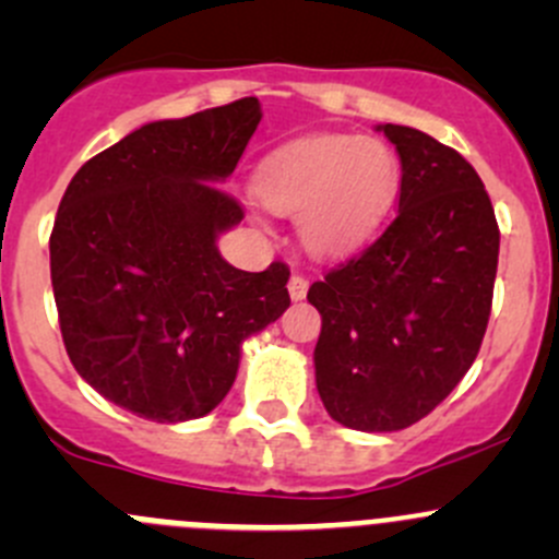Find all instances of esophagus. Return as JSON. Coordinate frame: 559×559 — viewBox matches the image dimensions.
<instances>
[{"label":"esophagus","mask_w":559,"mask_h":559,"mask_svg":"<svg viewBox=\"0 0 559 559\" xmlns=\"http://www.w3.org/2000/svg\"><path fill=\"white\" fill-rule=\"evenodd\" d=\"M308 295V278L306 275H292L289 278V297L292 300H302Z\"/></svg>","instance_id":"1"}]
</instances>
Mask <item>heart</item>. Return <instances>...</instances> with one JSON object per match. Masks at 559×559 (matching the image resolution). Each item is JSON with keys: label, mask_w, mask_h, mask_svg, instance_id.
<instances>
[{"label": "heart", "mask_w": 559, "mask_h": 559, "mask_svg": "<svg viewBox=\"0 0 559 559\" xmlns=\"http://www.w3.org/2000/svg\"><path fill=\"white\" fill-rule=\"evenodd\" d=\"M400 189L397 154L376 138L313 134L273 151L253 173V194L278 216L297 218L316 257H343L386 218Z\"/></svg>", "instance_id": "b5f03b06"}]
</instances>
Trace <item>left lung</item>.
<instances>
[{
    "instance_id": "left-lung-1",
    "label": "left lung",
    "mask_w": 559,
    "mask_h": 559,
    "mask_svg": "<svg viewBox=\"0 0 559 559\" xmlns=\"http://www.w3.org/2000/svg\"><path fill=\"white\" fill-rule=\"evenodd\" d=\"M397 148V216L373 246L308 289L321 313L316 389L362 432L405 430L471 370L498 273L500 233L478 173L449 145L379 123Z\"/></svg>"
}]
</instances>
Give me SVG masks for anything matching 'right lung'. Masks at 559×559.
Listing matches in <instances>:
<instances>
[{
    "mask_svg": "<svg viewBox=\"0 0 559 559\" xmlns=\"http://www.w3.org/2000/svg\"><path fill=\"white\" fill-rule=\"evenodd\" d=\"M262 121L257 97L151 121L88 159L61 197L50 284L72 365L151 421L211 414L243 343L289 308V267H233L216 240L243 222L218 183Z\"/></svg>",
    "mask_w": 559,
    "mask_h": 559,
    "instance_id": "right-lung-1",
    "label": "right lung"
}]
</instances>
